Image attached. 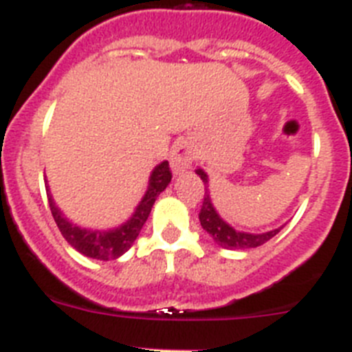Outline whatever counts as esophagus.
Returning <instances> with one entry per match:
<instances>
[{"label":"esophagus","instance_id":"1","mask_svg":"<svg viewBox=\"0 0 352 352\" xmlns=\"http://www.w3.org/2000/svg\"><path fill=\"white\" fill-rule=\"evenodd\" d=\"M195 160V146L194 142L188 141V139H183L178 141L173 146V151H170V167L176 174L183 173L185 169L192 166V162Z\"/></svg>","mask_w":352,"mask_h":352}]
</instances>
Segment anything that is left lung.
<instances>
[{
	"label": "left lung",
	"mask_w": 352,
	"mask_h": 352,
	"mask_svg": "<svg viewBox=\"0 0 352 352\" xmlns=\"http://www.w3.org/2000/svg\"><path fill=\"white\" fill-rule=\"evenodd\" d=\"M195 173L201 176L204 183V199L203 206H201V213H199V220H201V226H203L204 231L213 238V241L217 245H220L222 248L227 250H247V248H256L264 245L266 241L276 236L280 232L282 227L278 229H273L268 232H261V234H252V232H241L236 231L234 227H231L226 220L217 213L213 203H211V195L208 190V174L203 169H197Z\"/></svg>",
	"instance_id": "left-lung-1"
}]
</instances>
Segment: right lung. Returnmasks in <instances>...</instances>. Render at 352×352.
Returning a JSON list of instances; mask_svg holds the SVG:
<instances>
[{"mask_svg":"<svg viewBox=\"0 0 352 352\" xmlns=\"http://www.w3.org/2000/svg\"><path fill=\"white\" fill-rule=\"evenodd\" d=\"M170 178H173V174H170L169 169V162L158 164L153 173H151V176H149L148 190H146L144 197L141 199V203L138 204L132 217L125 223H121L114 229H109V231L86 229V227H79L77 223H72L67 217H63L60 208L56 206L51 194H47L49 208H51L56 226L61 231L63 238L77 252H80L82 256L98 261L118 259L133 245L135 238L141 232L142 226L148 220L149 213H151L155 201L160 195V192L166 190L167 185L170 183ZM45 188L49 190V186H45Z\"/></svg>","mask_w":352,"mask_h":352,"instance_id":"1","label":"right lung"}]
</instances>
